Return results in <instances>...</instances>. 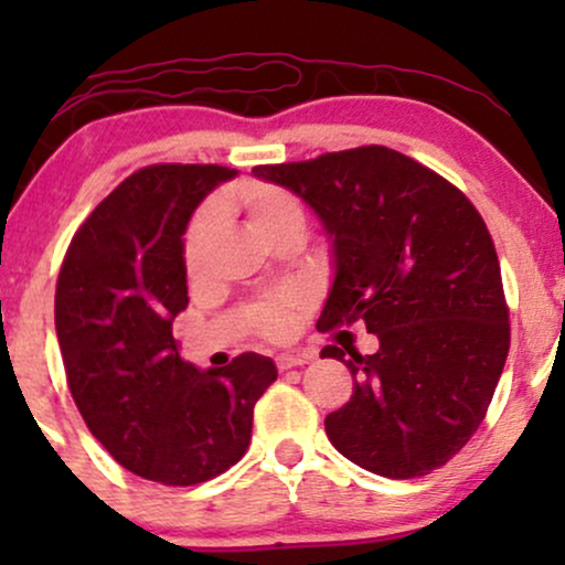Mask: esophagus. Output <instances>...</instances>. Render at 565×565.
Wrapping results in <instances>:
<instances>
[{
  "label": "esophagus",
  "mask_w": 565,
  "mask_h": 565,
  "mask_svg": "<svg viewBox=\"0 0 565 565\" xmlns=\"http://www.w3.org/2000/svg\"><path fill=\"white\" fill-rule=\"evenodd\" d=\"M308 361H310V355H305V353H281L276 359V366L281 369V372H287V369L302 366V364H308Z\"/></svg>",
  "instance_id": "34e87169"
}]
</instances>
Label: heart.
I'll return each instance as SVG.
<instances>
[{"label":"heart","instance_id":"b5f03b06","mask_svg":"<svg viewBox=\"0 0 565 565\" xmlns=\"http://www.w3.org/2000/svg\"><path fill=\"white\" fill-rule=\"evenodd\" d=\"M223 212L242 215L246 231L263 246H274L281 238L295 236V233L305 236V210L300 201L284 191V188L246 183L220 201L215 210L201 212L191 223V228H188L183 244V265L191 281H199L201 274H204L206 255H210L212 238H215L217 231V215H223ZM297 305H300L297 295L263 297V300L249 305L252 327L265 337L289 334Z\"/></svg>","mask_w":565,"mask_h":565}]
</instances>
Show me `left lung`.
Segmentation results:
<instances>
[{
  "label": "left lung",
  "instance_id": "1",
  "mask_svg": "<svg viewBox=\"0 0 565 565\" xmlns=\"http://www.w3.org/2000/svg\"><path fill=\"white\" fill-rule=\"evenodd\" d=\"M319 217L334 278L319 329L364 321L372 355L337 345L353 395L323 419L332 446L385 478L440 468L481 425L510 348L483 217L440 174L385 146L255 167Z\"/></svg>",
  "mask_w": 565,
  "mask_h": 565
}]
</instances>
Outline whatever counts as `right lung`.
<instances>
[{
  "label": "right lung",
  "instance_id": "obj_1",
  "mask_svg": "<svg viewBox=\"0 0 565 565\" xmlns=\"http://www.w3.org/2000/svg\"><path fill=\"white\" fill-rule=\"evenodd\" d=\"M236 174L217 164L129 174L84 220L57 276L55 332L84 423L121 468L164 486L204 483L236 465L257 398L278 377L257 353L199 369L172 337L188 308V223Z\"/></svg>",
  "mask_w": 565,
  "mask_h": 565
}]
</instances>
